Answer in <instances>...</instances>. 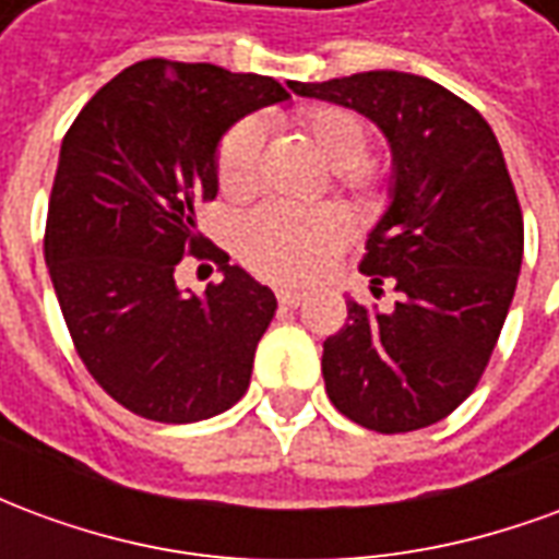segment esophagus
<instances>
[{
  "label": "esophagus",
  "instance_id": "1",
  "mask_svg": "<svg viewBox=\"0 0 559 559\" xmlns=\"http://www.w3.org/2000/svg\"><path fill=\"white\" fill-rule=\"evenodd\" d=\"M278 302L284 305V308H299V302H302V293L278 290Z\"/></svg>",
  "mask_w": 559,
  "mask_h": 559
}]
</instances>
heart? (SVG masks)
Returning <instances> with one entry per match:
<instances>
[{
  "label": "heart",
  "instance_id": "b5f03b06",
  "mask_svg": "<svg viewBox=\"0 0 559 559\" xmlns=\"http://www.w3.org/2000/svg\"><path fill=\"white\" fill-rule=\"evenodd\" d=\"M296 126L329 167H335L341 185L350 191H371L374 173L359 160L368 152V126L362 116L344 107H308L296 116ZM263 128L257 119H242L227 131L218 146V188L233 200L257 191L260 179ZM350 221L338 206H269L254 209L239 224V254L257 275L284 284H305L317 278L347 242Z\"/></svg>",
  "mask_w": 559,
  "mask_h": 559
}]
</instances>
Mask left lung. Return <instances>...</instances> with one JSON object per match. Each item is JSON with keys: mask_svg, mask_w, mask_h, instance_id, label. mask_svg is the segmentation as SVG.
I'll return each mask as SVG.
<instances>
[{"mask_svg": "<svg viewBox=\"0 0 559 559\" xmlns=\"http://www.w3.org/2000/svg\"><path fill=\"white\" fill-rule=\"evenodd\" d=\"M287 86L362 114L392 148V200L359 272L399 302L347 299V323L323 341L329 401L368 431L428 428L476 389L515 296L524 218L503 148L476 107L419 74Z\"/></svg>", "mask_w": 559, "mask_h": 559, "instance_id": "obj_1", "label": "left lung"}]
</instances>
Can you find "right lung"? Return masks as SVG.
<instances>
[{
	"mask_svg": "<svg viewBox=\"0 0 559 559\" xmlns=\"http://www.w3.org/2000/svg\"><path fill=\"white\" fill-rule=\"evenodd\" d=\"M287 98L272 78L143 59L95 92L62 140L44 260L83 365L143 419H209L251 383L278 302L203 239L197 203L218 194L230 126ZM185 253L215 259L225 281L203 297L179 292Z\"/></svg>",
	"mask_w": 559,
	"mask_h": 559,
	"instance_id": "right-lung-1",
	"label": "right lung"
}]
</instances>
